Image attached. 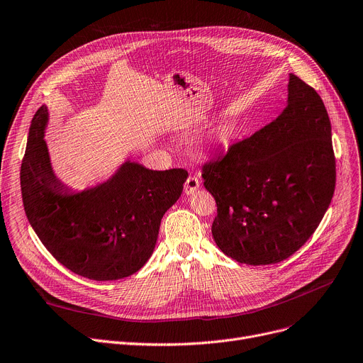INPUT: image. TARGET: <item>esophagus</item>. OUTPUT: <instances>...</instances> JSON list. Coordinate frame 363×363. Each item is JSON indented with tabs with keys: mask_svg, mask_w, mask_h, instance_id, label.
Wrapping results in <instances>:
<instances>
[{
	"mask_svg": "<svg viewBox=\"0 0 363 363\" xmlns=\"http://www.w3.org/2000/svg\"><path fill=\"white\" fill-rule=\"evenodd\" d=\"M200 188V179L197 175H189L185 185H184V191L186 196H191L194 194L197 189Z\"/></svg>",
	"mask_w": 363,
	"mask_h": 363,
	"instance_id": "esophagus-1",
	"label": "esophagus"
}]
</instances>
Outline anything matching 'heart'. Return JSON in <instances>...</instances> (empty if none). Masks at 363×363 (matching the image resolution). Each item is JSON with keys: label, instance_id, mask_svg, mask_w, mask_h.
Here are the masks:
<instances>
[{"label": "heart", "instance_id": "1", "mask_svg": "<svg viewBox=\"0 0 363 363\" xmlns=\"http://www.w3.org/2000/svg\"><path fill=\"white\" fill-rule=\"evenodd\" d=\"M235 135V123L234 122H222L218 125L208 135L206 144L208 148H220L225 144L230 143Z\"/></svg>", "mask_w": 363, "mask_h": 363}]
</instances>
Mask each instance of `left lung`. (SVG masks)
<instances>
[{
    "mask_svg": "<svg viewBox=\"0 0 363 363\" xmlns=\"http://www.w3.org/2000/svg\"><path fill=\"white\" fill-rule=\"evenodd\" d=\"M279 116L203 167L218 206L212 235L240 263L272 264L306 242L335 188L331 122L318 92L289 76Z\"/></svg>",
    "mask_w": 363,
    "mask_h": 363,
    "instance_id": "1",
    "label": "left lung"
}]
</instances>
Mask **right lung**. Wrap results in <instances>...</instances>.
<instances>
[{
	"label": "right lung",
	"instance_id": "add662e5",
	"mask_svg": "<svg viewBox=\"0 0 363 363\" xmlns=\"http://www.w3.org/2000/svg\"><path fill=\"white\" fill-rule=\"evenodd\" d=\"M47 106L35 113L21 169L25 212L45 249L72 272L122 279L155 252L163 215L181 197L184 169L151 170L125 160L103 182L74 191L57 178L44 140Z\"/></svg>",
	"mask_w": 363,
	"mask_h": 363
}]
</instances>
